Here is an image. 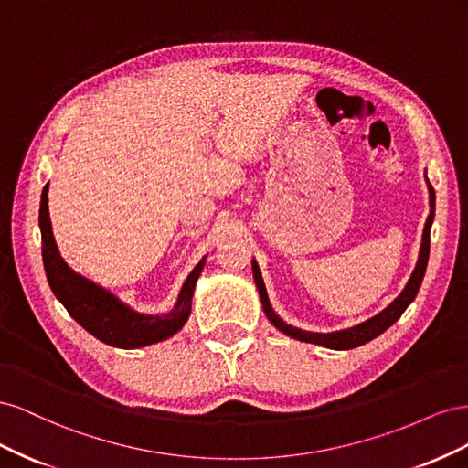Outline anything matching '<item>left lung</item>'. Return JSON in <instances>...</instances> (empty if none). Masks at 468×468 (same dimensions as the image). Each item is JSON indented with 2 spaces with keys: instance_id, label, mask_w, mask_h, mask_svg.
<instances>
[{
  "instance_id": "obj_1",
  "label": "left lung",
  "mask_w": 468,
  "mask_h": 468,
  "mask_svg": "<svg viewBox=\"0 0 468 468\" xmlns=\"http://www.w3.org/2000/svg\"><path fill=\"white\" fill-rule=\"evenodd\" d=\"M428 187H430V217L426 220V226H423V236H421V250H420V258L416 263V269L412 277H410L408 285L404 287V291L399 294V299H394L392 304H388L382 313H378L377 316H373L371 320H367L363 324L353 325V328L347 330H339V332H332V334H316V332H304L299 328H292V325L282 322L275 313L271 304H269L267 299V292H265V285H263V279L260 273V267L256 261H251V269H253V279H256V287L260 291V299L263 304V313L269 318L277 330H281L282 334H287L294 339H301V342H308V344H318L324 347H330V349H353V347H359L367 342H371L377 335H380L387 328L399 320L402 316L404 310L408 308V304L416 299V294L420 291L421 285V279L423 273H426V267H428V258H430V230H431V222L435 217V191L430 186L428 181Z\"/></svg>"
}]
</instances>
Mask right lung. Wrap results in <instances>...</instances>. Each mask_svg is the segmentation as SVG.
Instances as JSON below:
<instances>
[{"label": "right lung", "mask_w": 468, "mask_h": 468, "mask_svg": "<svg viewBox=\"0 0 468 468\" xmlns=\"http://www.w3.org/2000/svg\"><path fill=\"white\" fill-rule=\"evenodd\" d=\"M38 224L42 236V263H45V271L52 292L64 304L69 316L91 335L101 339L103 344L121 349L144 347L172 337L187 322L195 282L203 271L205 260L197 263L187 281L183 282V289L172 313L164 316H146L134 313V310L122 304L109 291L95 285V282L88 281L86 277L74 273L60 258L48 217V183L40 195Z\"/></svg>", "instance_id": "1"}]
</instances>
